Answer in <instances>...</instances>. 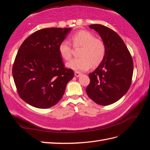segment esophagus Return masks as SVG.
<instances>
[{
	"label": "esophagus",
	"mask_w": 150,
	"mask_h": 150,
	"mask_svg": "<svg viewBox=\"0 0 150 150\" xmlns=\"http://www.w3.org/2000/svg\"><path fill=\"white\" fill-rule=\"evenodd\" d=\"M81 75V73L79 72H78V71H76L74 72V76H76V77H79Z\"/></svg>",
	"instance_id": "1"
}]
</instances>
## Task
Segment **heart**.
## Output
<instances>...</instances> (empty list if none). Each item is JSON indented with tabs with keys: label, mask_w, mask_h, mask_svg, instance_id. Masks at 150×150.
<instances>
[{
	"label": "heart",
	"mask_w": 150,
	"mask_h": 150,
	"mask_svg": "<svg viewBox=\"0 0 150 150\" xmlns=\"http://www.w3.org/2000/svg\"><path fill=\"white\" fill-rule=\"evenodd\" d=\"M74 47H81L79 53L80 58H74L66 64L68 69L74 71H87L92 65L97 66L103 61L106 53L105 44L100 39L96 38L92 33L82 30L73 35L71 37ZM61 57L69 60L72 56V50L71 44L63 41L58 46Z\"/></svg>",
	"instance_id": "obj_1"
}]
</instances>
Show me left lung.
<instances>
[{
    "label": "left lung",
    "mask_w": 150,
    "mask_h": 150,
    "mask_svg": "<svg viewBox=\"0 0 150 150\" xmlns=\"http://www.w3.org/2000/svg\"><path fill=\"white\" fill-rule=\"evenodd\" d=\"M89 28L101 36L106 53L101 64L89 74L91 82L86 92L97 104L109 105L120 99L129 88L134 72L133 59L117 33L100 24L90 25Z\"/></svg>",
    "instance_id": "8db88e82"
}]
</instances>
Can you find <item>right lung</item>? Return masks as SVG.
Returning a JSON list of instances; mask_svg holds the SVG:
<instances>
[{
  "instance_id": "right-lung-1",
  "label": "right lung",
  "mask_w": 150,
  "mask_h": 150,
  "mask_svg": "<svg viewBox=\"0 0 150 150\" xmlns=\"http://www.w3.org/2000/svg\"><path fill=\"white\" fill-rule=\"evenodd\" d=\"M71 28H51L33 33L20 47L13 66V77L23 100L38 108L55 105L74 77L64 67L58 46Z\"/></svg>"
}]
</instances>
